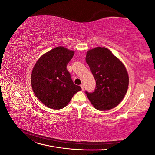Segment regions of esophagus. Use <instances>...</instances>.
<instances>
[{
    "instance_id": "esophagus-1",
    "label": "esophagus",
    "mask_w": 155,
    "mask_h": 155,
    "mask_svg": "<svg viewBox=\"0 0 155 155\" xmlns=\"http://www.w3.org/2000/svg\"><path fill=\"white\" fill-rule=\"evenodd\" d=\"M81 87L82 91H84V89H85V86H84L83 84V85H81Z\"/></svg>"
}]
</instances>
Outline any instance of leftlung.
Masks as SVG:
<instances>
[{
	"mask_svg": "<svg viewBox=\"0 0 155 155\" xmlns=\"http://www.w3.org/2000/svg\"><path fill=\"white\" fill-rule=\"evenodd\" d=\"M85 59L96 83L94 91L85 92L88 100L97 110L113 109L127 91L129 76L125 67L105 47L89 50Z\"/></svg>",
	"mask_w": 155,
	"mask_h": 155,
	"instance_id": "1",
	"label": "left lung"
}]
</instances>
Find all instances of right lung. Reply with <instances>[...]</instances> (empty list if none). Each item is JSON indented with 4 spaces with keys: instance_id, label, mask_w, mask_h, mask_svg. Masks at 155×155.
<instances>
[{
    "instance_id": "add662e5",
    "label": "right lung",
    "mask_w": 155,
    "mask_h": 155,
    "mask_svg": "<svg viewBox=\"0 0 155 155\" xmlns=\"http://www.w3.org/2000/svg\"><path fill=\"white\" fill-rule=\"evenodd\" d=\"M74 54V51L58 46L42 55L33 68V91L39 101L50 109H63L75 94L81 90V87L74 83L67 69Z\"/></svg>"
}]
</instances>
